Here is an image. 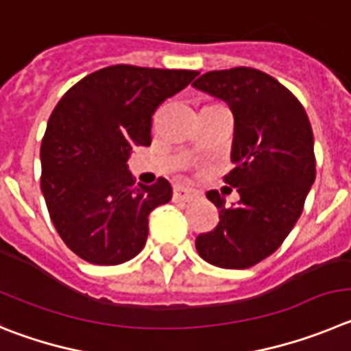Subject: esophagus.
<instances>
[{
    "label": "esophagus",
    "instance_id": "34e87169",
    "mask_svg": "<svg viewBox=\"0 0 351 351\" xmlns=\"http://www.w3.org/2000/svg\"><path fill=\"white\" fill-rule=\"evenodd\" d=\"M199 192L194 191V189H187V187H182V185H176L173 189V199L175 201H180V203H192L195 199H199Z\"/></svg>",
    "mask_w": 351,
    "mask_h": 351
}]
</instances>
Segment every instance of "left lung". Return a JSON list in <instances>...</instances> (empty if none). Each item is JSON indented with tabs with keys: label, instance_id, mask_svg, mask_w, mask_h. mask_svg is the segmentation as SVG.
<instances>
[{
	"label": "left lung",
	"instance_id": "left-lung-1",
	"mask_svg": "<svg viewBox=\"0 0 351 351\" xmlns=\"http://www.w3.org/2000/svg\"><path fill=\"white\" fill-rule=\"evenodd\" d=\"M192 85L232 110L236 166L223 182L241 197L227 208L219 192H208L220 220L195 248L213 266L246 269L276 252L301 217L317 176L313 131L301 101L261 69L208 71Z\"/></svg>",
	"mask_w": 351,
	"mask_h": 351
}]
</instances>
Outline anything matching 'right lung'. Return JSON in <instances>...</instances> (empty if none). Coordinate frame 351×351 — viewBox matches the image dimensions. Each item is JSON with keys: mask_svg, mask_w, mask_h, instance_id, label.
<instances>
[{"mask_svg": "<svg viewBox=\"0 0 351 351\" xmlns=\"http://www.w3.org/2000/svg\"><path fill=\"white\" fill-rule=\"evenodd\" d=\"M197 71L115 64L71 87L43 136L42 185L53 227L69 250L97 266H117L143 250L148 215L171 199V185L134 187L132 147L152 143V115Z\"/></svg>", "mask_w": 351, "mask_h": 351, "instance_id": "add662e5", "label": "right lung"}]
</instances>
